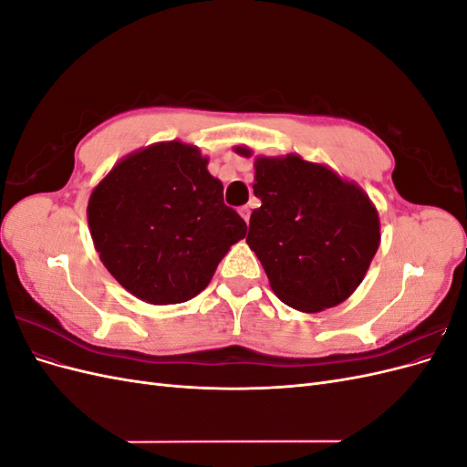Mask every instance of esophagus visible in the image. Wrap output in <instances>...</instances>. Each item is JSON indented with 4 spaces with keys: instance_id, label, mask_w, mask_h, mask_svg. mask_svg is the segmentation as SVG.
Wrapping results in <instances>:
<instances>
[{
    "instance_id": "esophagus-1",
    "label": "esophagus",
    "mask_w": 467,
    "mask_h": 467,
    "mask_svg": "<svg viewBox=\"0 0 467 467\" xmlns=\"http://www.w3.org/2000/svg\"><path fill=\"white\" fill-rule=\"evenodd\" d=\"M239 214H242V218L249 223V216H251V210H249V206H242V208H239Z\"/></svg>"
}]
</instances>
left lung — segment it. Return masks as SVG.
Masks as SVG:
<instances>
[{
    "label": "left lung",
    "mask_w": 467,
    "mask_h": 467,
    "mask_svg": "<svg viewBox=\"0 0 467 467\" xmlns=\"http://www.w3.org/2000/svg\"><path fill=\"white\" fill-rule=\"evenodd\" d=\"M235 153L253 151L235 146ZM249 220L255 251L273 292L298 312L316 314L358 288L379 247V216L370 196L333 169L296 153L255 158Z\"/></svg>",
    "instance_id": "1"
}]
</instances>
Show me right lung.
I'll return each mask as SVG.
<instances>
[{
	"label": "right lung",
	"instance_id": "add662e5",
	"mask_svg": "<svg viewBox=\"0 0 467 467\" xmlns=\"http://www.w3.org/2000/svg\"><path fill=\"white\" fill-rule=\"evenodd\" d=\"M208 158L179 140L122 158L88 204L93 245L107 271L138 300L181 304L201 294L244 239V218L223 204Z\"/></svg>",
	"mask_w": 467,
	"mask_h": 467
}]
</instances>
